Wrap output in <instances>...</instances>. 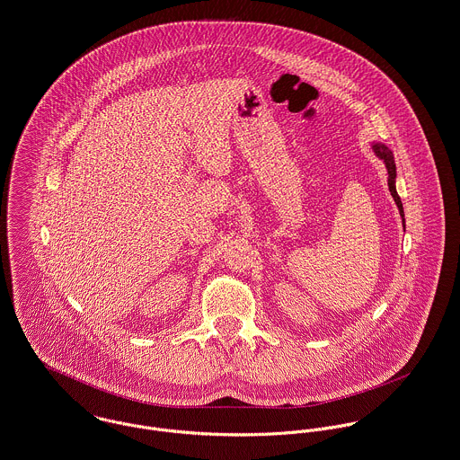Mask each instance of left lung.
<instances>
[{"instance_id":"1","label":"left lung","mask_w":460,"mask_h":460,"mask_svg":"<svg viewBox=\"0 0 460 460\" xmlns=\"http://www.w3.org/2000/svg\"><path fill=\"white\" fill-rule=\"evenodd\" d=\"M371 146H373V152L385 163V168H387V173H389L390 194H392V198H394V201H395V205H397V208H399V213H401V217H402V226H404L402 203H401V198H399V194H397V190H395V163H394V155H392V152H390L389 148H387L384 143L375 142Z\"/></svg>"}]
</instances>
